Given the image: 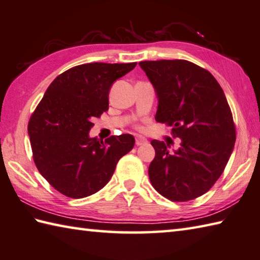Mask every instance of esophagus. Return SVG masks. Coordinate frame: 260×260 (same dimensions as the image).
I'll list each match as a JSON object with an SVG mask.
<instances>
[{
  "label": "esophagus",
  "mask_w": 260,
  "mask_h": 260,
  "mask_svg": "<svg viewBox=\"0 0 260 260\" xmlns=\"http://www.w3.org/2000/svg\"><path fill=\"white\" fill-rule=\"evenodd\" d=\"M145 143H148V141H146V139L145 138H143V136H136V139H135V144L136 145H142V144H145Z\"/></svg>",
  "instance_id": "esophagus-1"
}]
</instances>
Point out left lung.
Returning a JSON list of instances; mask_svg holds the SVG:
<instances>
[{
	"instance_id": "left-lung-1",
	"label": "left lung",
	"mask_w": 260,
	"mask_h": 260,
	"mask_svg": "<svg viewBox=\"0 0 260 260\" xmlns=\"http://www.w3.org/2000/svg\"><path fill=\"white\" fill-rule=\"evenodd\" d=\"M139 64L157 94L155 120L173 126V135L181 139L173 151L162 141H151V184L172 201L196 199L214 185L233 152L235 127L223 88L209 72L186 60Z\"/></svg>"
}]
</instances>
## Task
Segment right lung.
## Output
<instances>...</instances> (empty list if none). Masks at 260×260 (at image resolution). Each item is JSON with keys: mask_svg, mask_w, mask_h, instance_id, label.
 <instances>
[{"mask_svg": "<svg viewBox=\"0 0 260 260\" xmlns=\"http://www.w3.org/2000/svg\"><path fill=\"white\" fill-rule=\"evenodd\" d=\"M131 63H85L59 75L28 122L37 169L56 191L81 199L100 191L116 165L133 149L129 134L103 141L89 138L92 119L109 109L114 82L135 68Z\"/></svg>", "mask_w": 260, "mask_h": 260, "instance_id": "add662e5", "label": "right lung"}]
</instances>
